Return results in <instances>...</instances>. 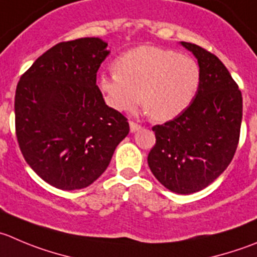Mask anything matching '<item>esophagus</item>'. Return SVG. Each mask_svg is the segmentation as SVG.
<instances>
[{"mask_svg": "<svg viewBox=\"0 0 257 257\" xmlns=\"http://www.w3.org/2000/svg\"><path fill=\"white\" fill-rule=\"evenodd\" d=\"M141 128V124L136 123V122L134 121H130V130L131 133H136V131H139Z\"/></svg>", "mask_w": 257, "mask_h": 257, "instance_id": "esophagus-1", "label": "esophagus"}]
</instances>
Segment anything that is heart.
<instances>
[{
    "mask_svg": "<svg viewBox=\"0 0 257 257\" xmlns=\"http://www.w3.org/2000/svg\"><path fill=\"white\" fill-rule=\"evenodd\" d=\"M114 72L99 78L107 104L134 111L141 102L156 121H169L184 112L200 85V68L189 55L159 46H138L114 62Z\"/></svg>",
    "mask_w": 257,
    "mask_h": 257,
    "instance_id": "b5f03b06",
    "label": "heart"
}]
</instances>
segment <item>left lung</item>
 I'll list each match as a JSON object with an SVG mask.
<instances>
[{
  "instance_id": "left-lung-1",
  "label": "left lung",
  "mask_w": 257,
  "mask_h": 257,
  "mask_svg": "<svg viewBox=\"0 0 257 257\" xmlns=\"http://www.w3.org/2000/svg\"><path fill=\"white\" fill-rule=\"evenodd\" d=\"M200 68V85L190 106L153 127L156 143L148 156L156 179L172 192L190 194L208 187L236 153L242 94L223 63L206 49L182 41Z\"/></svg>"
}]
</instances>
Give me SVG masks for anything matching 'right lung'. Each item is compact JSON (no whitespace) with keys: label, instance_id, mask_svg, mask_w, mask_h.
Instances as JSON below:
<instances>
[{"label":"right lung","instance_id":"add662e5","mask_svg":"<svg viewBox=\"0 0 257 257\" xmlns=\"http://www.w3.org/2000/svg\"><path fill=\"white\" fill-rule=\"evenodd\" d=\"M106 48L99 38L63 41L17 83V143L31 169L58 189H82L98 179L130 131L96 84Z\"/></svg>","mask_w":257,"mask_h":257}]
</instances>
